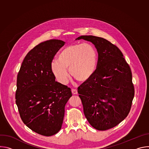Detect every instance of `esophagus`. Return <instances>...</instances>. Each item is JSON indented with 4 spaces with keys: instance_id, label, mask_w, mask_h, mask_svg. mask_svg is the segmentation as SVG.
Returning <instances> with one entry per match:
<instances>
[{
    "instance_id": "esophagus-1",
    "label": "esophagus",
    "mask_w": 149,
    "mask_h": 149,
    "mask_svg": "<svg viewBox=\"0 0 149 149\" xmlns=\"http://www.w3.org/2000/svg\"><path fill=\"white\" fill-rule=\"evenodd\" d=\"M72 93L74 95L75 94H78V91H77V89H72Z\"/></svg>"
}]
</instances>
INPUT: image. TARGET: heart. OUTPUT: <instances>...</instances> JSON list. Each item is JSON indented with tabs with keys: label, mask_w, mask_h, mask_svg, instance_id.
<instances>
[{
	"label": "heart",
	"mask_w": 149,
	"mask_h": 149,
	"mask_svg": "<svg viewBox=\"0 0 149 149\" xmlns=\"http://www.w3.org/2000/svg\"><path fill=\"white\" fill-rule=\"evenodd\" d=\"M98 62L97 50L90 44L77 43L67 46L52 63V70L57 80L65 84L70 77L67 71L77 80L89 79L95 73Z\"/></svg>",
	"instance_id": "b5f03b06"
}]
</instances>
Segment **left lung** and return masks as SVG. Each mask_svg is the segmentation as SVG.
<instances>
[{"label": "left lung", "mask_w": 149, "mask_h": 149, "mask_svg": "<svg viewBox=\"0 0 149 149\" xmlns=\"http://www.w3.org/2000/svg\"><path fill=\"white\" fill-rule=\"evenodd\" d=\"M90 41L98 57L96 71L78 88L84 115L98 130L116 127L128 116L134 96L132 73L120 49L104 38L89 35L77 39Z\"/></svg>", "instance_id": "obj_1"}]
</instances>
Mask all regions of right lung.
Instances as JSON below:
<instances>
[{
	"instance_id": "right-lung-1",
	"label": "right lung",
	"mask_w": 149,
	"mask_h": 149,
	"mask_svg": "<svg viewBox=\"0 0 149 149\" xmlns=\"http://www.w3.org/2000/svg\"><path fill=\"white\" fill-rule=\"evenodd\" d=\"M65 42L51 39L42 42L25 57L17 76L16 104L24 123L44 136L61 129L71 88L55 81L52 70L54 56Z\"/></svg>"
}]
</instances>
